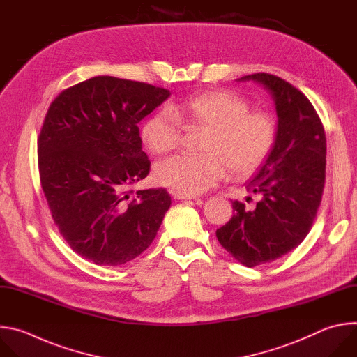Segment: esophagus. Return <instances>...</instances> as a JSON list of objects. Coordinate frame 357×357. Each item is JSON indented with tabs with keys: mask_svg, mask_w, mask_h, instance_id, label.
<instances>
[{
	"mask_svg": "<svg viewBox=\"0 0 357 357\" xmlns=\"http://www.w3.org/2000/svg\"><path fill=\"white\" fill-rule=\"evenodd\" d=\"M172 197L174 199H194L195 195H188V194H183V192H177V191H172Z\"/></svg>",
	"mask_w": 357,
	"mask_h": 357,
	"instance_id": "obj_1",
	"label": "esophagus"
}]
</instances>
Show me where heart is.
<instances>
[{
  "instance_id": "b5f03b06",
  "label": "heart",
  "mask_w": 357,
  "mask_h": 357,
  "mask_svg": "<svg viewBox=\"0 0 357 357\" xmlns=\"http://www.w3.org/2000/svg\"><path fill=\"white\" fill-rule=\"evenodd\" d=\"M249 102L231 91H205L153 112L140 126L144 146L153 155H166L177 148L178 123L206 130L201 156H176L159 162L153 178L172 191L195 195L227 174L245 177L256 172L275 144V125L263 112L249 111Z\"/></svg>"
}]
</instances>
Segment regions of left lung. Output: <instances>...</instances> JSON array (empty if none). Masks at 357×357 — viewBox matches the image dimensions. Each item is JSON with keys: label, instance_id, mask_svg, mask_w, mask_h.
I'll list each match as a JSON object with an SVG mask.
<instances>
[{"label": "left lung", "instance_id": "8db88e82", "mask_svg": "<svg viewBox=\"0 0 357 357\" xmlns=\"http://www.w3.org/2000/svg\"><path fill=\"white\" fill-rule=\"evenodd\" d=\"M268 91L275 114V144L248 190L260 201L252 211L234 201V217L217 229L222 248L246 267L273 261L308 235L321 204L326 137L310 100L280 77L256 73L238 79Z\"/></svg>", "mask_w": 357, "mask_h": 357}]
</instances>
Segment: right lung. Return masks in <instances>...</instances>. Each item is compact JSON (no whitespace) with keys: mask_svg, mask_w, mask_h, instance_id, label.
Instances as JSON below:
<instances>
[{"mask_svg":"<svg viewBox=\"0 0 357 357\" xmlns=\"http://www.w3.org/2000/svg\"><path fill=\"white\" fill-rule=\"evenodd\" d=\"M170 91L98 76L60 93L39 135V172L52 217L70 248L100 266H121L146 250L170 208L165 188L130 187L151 162L137 123Z\"/></svg>","mask_w":357,"mask_h":357,"instance_id":"add662e5","label":"right lung"}]
</instances>
